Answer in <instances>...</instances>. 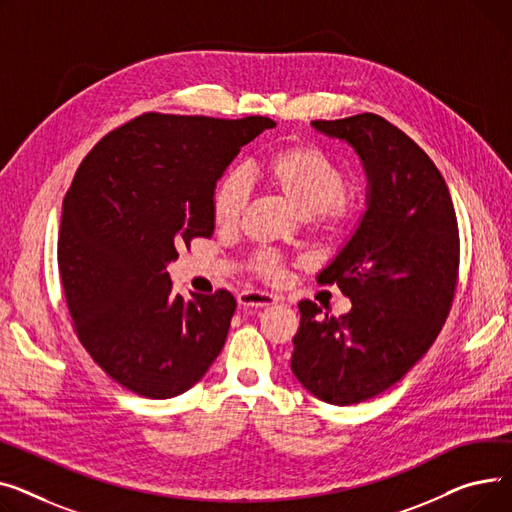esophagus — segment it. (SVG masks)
<instances>
[{
    "instance_id": "esophagus-1",
    "label": "esophagus",
    "mask_w": 512,
    "mask_h": 512,
    "mask_svg": "<svg viewBox=\"0 0 512 512\" xmlns=\"http://www.w3.org/2000/svg\"><path fill=\"white\" fill-rule=\"evenodd\" d=\"M237 302L244 308H266L277 304V297L264 291H242L237 295Z\"/></svg>"
}]
</instances>
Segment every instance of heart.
I'll use <instances>...</instances> for the list:
<instances>
[{"instance_id":"obj_1","label":"heart","mask_w":512,"mask_h":512,"mask_svg":"<svg viewBox=\"0 0 512 512\" xmlns=\"http://www.w3.org/2000/svg\"><path fill=\"white\" fill-rule=\"evenodd\" d=\"M260 173L299 217L314 219L324 229H339L355 215V200L343 194L345 173L337 161L312 144L285 146L268 155ZM250 198V182L239 169L227 171L213 190V219L223 229H233L242 219ZM256 268L262 275H275V256L258 254Z\"/></svg>"}]
</instances>
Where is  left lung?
<instances>
[{
  "instance_id": "left-lung-1",
  "label": "left lung",
  "mask_w": 512,
  "mask_h": 512,
  "mask_svg": "<svg viewBox=\"0 0 512 512\" xmlns=\"http://www.w3.org/2000/svg\"><path fill=\"white\" fill-rule=\"evenodd\" d=\"M312 128L362 159L366 213L318 275L351 299L345 316L299 302L291 370L330 405L368 401L397 384L436 341L453 304L459 227L444 177L407 134L362 113Z\"/></svg>"
}]
</instances>
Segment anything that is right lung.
Listing matches in <instances>:
<instances>
[{"label":"right lung","mask_w":512,"mask_h":512,"mask_svg":"<svg viewBox=\"0 0 512 512\" xmlns=\"http://www.w3.org/2000/svg\"><path fill=\"white\" fill-rule=\"evenodd\" d=\"M273 119L144 113L107 134L64 198L57 264L74 330L117 384L186 393L221 353L235 299L171 291L167 264L215 231L213 190Z\"/></svg>","instance_id":"right-lung-1"}]
</instances>
